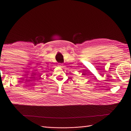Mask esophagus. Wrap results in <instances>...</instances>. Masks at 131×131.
Here are the masks:
<instances>
[{
  "label": "esophagus",
  "instance_id": "34e87169",
  "mask_svg": "<svg viewBox=\"0 0 131 131\" xmlns=\"http://www.w3.org/2000/svg\"><path fill=\"white\" fill-rule=\"evenodd\" d=\"M59 66L60 67H61V68H62V67H64V65H63L62 64H60L59 65Z\"/></svg>",
  "mask_w": 131,
  "mask_h": 131
}]
</instances>
